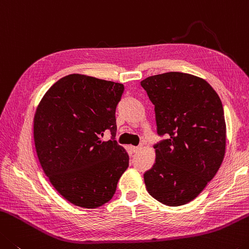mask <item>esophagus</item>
Segmentation results:
<instances>
[{
	"label": "esophagus",
	"mask_w": 249,
	"mask_h": 249,
	"mask_svg": "<svg viewBox=\"0 0 249 249\" xmlns=\"http://www.w3.org/2000/svg\"><path fill=\"white\" fill-rule=\"evenodd\" d=\"M139 146H130V150H131V151L133 152V153H136V152H138V151H139Z\"/></svg>",
	"instance_id": "esophagus-1"
}]
</instances>
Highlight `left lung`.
Instances as JSON below:
<instances>
[{"mask_svg":"<svg viewBox=\"0 0 249 249\" xmlns=\"http://www.w3.org/2000/svg\"><path fill=\"white\" fill-rule=\"evenodd\" d=\"M141 86L154 105L162 138L154 144L156 163L143 174L146 190L162 204H186L204 190L223 162L222 101L207 81L184 72L150 76Z\"/></svg>","mask_w":249,"mask_h":249,"instance_id":"left-lung-1","label":"left lung"}]
</instances>
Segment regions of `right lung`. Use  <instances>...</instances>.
Wrapping results in <instances>:
<instances>
[{
  "instance_id": "1",
  "label": "right lung",
  "mask_w": 249,
  "mask_h": 249,
  "mask_svg": "<svg viewBox=\"0 0 249 249\" xmlns=\"http://www.w3.org/2000/svg\"><path fill=\"white\" fill-rule=\"evenodd\" d=\"M124 87L72 74L45 93L34 117V141L45 174L72 204L96 209L111 199L129 154L117 143L116 108ZM108 129L110 140L101 142Z\"/></svg>"
}]
</instances>
